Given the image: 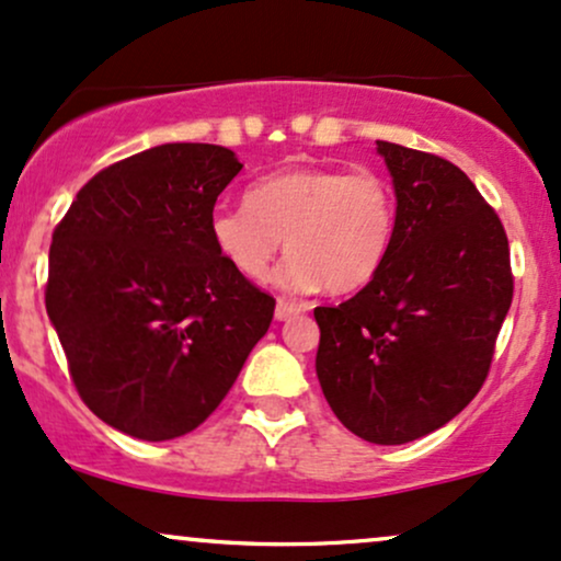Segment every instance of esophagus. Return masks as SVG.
Segmentation results:
<instances>
[{
    "mask_svg": "<svg viewBox=\"0 0 561 561\" xmlns=\"http://www.w3.org/2000/svg\"><path fill=\"white\" fill-rule=\"evenodd\" d=\"M307 305H296V301H286V299H278V305H275V320H291L294 314H301L307 312Z\"/></svg>",
    "mask_w": 561,
    "mask_h": 561,
    "instance_id": "34e87169",
    "label": "esophagus"
}]
</instances>
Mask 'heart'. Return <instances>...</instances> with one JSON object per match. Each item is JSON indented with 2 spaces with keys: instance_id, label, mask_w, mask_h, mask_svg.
I'll return each instance as SVG.
<instances>
[{
  "instance_id": "1",
  "label": "heart",
  "mask_w": 561,
  "mask_h": 561,
  "mask_svg": "<svg viewBox=\"0 0 561 561\" xmlns=\"http://www.w3.org/2000/svg\"><path fill=\"white\" fill-rule=\"evenodd\" d=\"M243 202L209 215L217 254L241 278L265 280L286 239L291 254L273 275L286 291H357L383 267L397 236L393 186L370 168L275 173L252 183Z\"/></svg>"
}]
</instances>
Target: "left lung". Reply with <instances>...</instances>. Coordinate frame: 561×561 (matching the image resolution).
Masks as SVG:
<instances>
[{"label": "left lung", "instance_id": "obj_1", "mask_svg": "<svg viewBox=\"0 0 561 561\" xmlns=\"http://www.w3.org/2000/svg\"><path fill=\"white\" fill-rule=\"evenodd\" d=\"M397 188L383 267L339 307H314L318 378L354 436L397 446L476 399L515 294L496 209L457 164L378 141Z\"/></svg>", "mask_w": 561, "mask_h": 561}]
</instances>
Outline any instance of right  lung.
Segmentation results:
<instances>
[{
	"mask_svg": "<svg viewBox=\"0 0 561 561\" xmlns=\"http://www.w3.org/2000/svg\"><path fill=\"white\" fill-rule=\"evenodd\" d=\"M241 162L215 144H162L99 170L57 222L46 314L83 404L141 440L199 427L273 322L275 299L209 236Z\"/></svg>",
	"mask_w": 561,
	"mask_h": 561,
	"instance_id": "add662e5",
	"label": "right lung"
}]
</instances>
